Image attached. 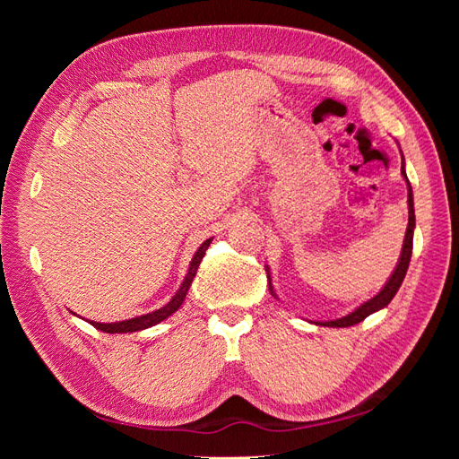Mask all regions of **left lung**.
<instances>
[{
	"mask_svg": "<svg viewBox=\"0 0 459 459\" xmlns=\"http://www.w3.org/2000/svg\"><path fill=\"white\" fill-rule=\"evenodd\" d=\"M402 176H404L406 179V186H408V212H410V218H408V228H406V238H404V245H402V253H400V258H398V264L396 268L393 272V275L388 277V281L385 283V287L379 290L377 295H375L373 299L366 300L364 304H359V307L356 310H352L351 314H346L339 319H331V322H316V325H324V327H351V325H356L359 322H364V319L377 312L381 308H385L388 302H391L394 299V295L398 293V289L402 285V281H404L406 277V272H408V266H410V258H411V248H413V228H415V212H413V193H411V186H410V179L406 176V169H404V155H402V169H400ZM266 273H268V287H270V293L277 299L275 290H273V285H272V277H270V268L266 266Z\"/></svg>",
	"mask_w": 459,
	"mask_h": 459,
	"instance_id": "left-lung-1",
	"label": "left lung"
}]
</instances>
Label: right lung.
Wrapping results in <instances>:
<instances>
[{"instance_id": "1", "label": "right lung", "mask_w": 459, "mask_h": 459, "mask_svg": "<svg viewBox=\"0 0 459 459\" xmlns=\"http://www.w3.org/2000/svg\"><path fill=\"white\" fill-rule=\"evenodd\" d=\"M212 239H206L199 248L195 256H193V260L189 262V270L184 277V283L179 285V289L176 290V295L170 299L169 304H164L162 308L155 310V312H149V314H143V316H137V317H132V319H124V322H113V324H101V322H88L91 324L95 329L100 331H105V333H134V331H142V329H147V327H152L157 325L160 322H164L166 317H170L179 307H182L184 300H186V295L187 290L191 287V281L193 277H195L197 270H199V264L206 253L208 245H211Z\"/></svg>"}]
</instances>
